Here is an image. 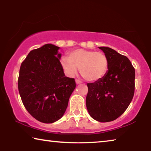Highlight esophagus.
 <instances>
[{
	"label": "esophagus",
	"instance_id": "esophagus-1",
	"mask_svg": "<svg viewBox=\"0 0 151 151\" xmlns=\"http://www.w3.org/2000/svg\"><path fill=\"white\" fill-rule=\"evenodd\" d=\"M75 81H76V83L77 84V85H78V84H81V83H82V82H81V81L78 80V79H76Z\"/></svg>",
	"mask_w": 151,
	"mask_h": 151
}]
</instances>
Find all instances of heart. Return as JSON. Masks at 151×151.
Segmentation results:
<instances>
[{"label": "heart", "instance_id": "b5f03b06", "mask_svg": "<svg viewBox=\"0 0 151 151\" xmlns=\"http://www.w3.org/2000/svg\"><path fill=\"white\" fill-rule=\"evenodd\" d=\"M60 65L68 76H75L78 68L80 74L88 82L101 80L108 70L109 59L103 52L93 50L76 49L68 54V57L60 58Z\"/></svg>", "mask_w": 151, "mask_h": 151}]
</instances>
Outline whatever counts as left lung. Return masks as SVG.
I'll use <instances>...</instances> for the list:
<instances>
[{
	"mask_svg": "<svg viewBox=\"0 0 151 151\" xmlns=\"http://www.w3.org/2000/svg\"><path fill=\"white\" fill-rule=\"evenodd\" d=\"M109 59V70L101 80L87 83L86 105L97 121H112L121 115L134 93L135 70L126 56L112 48L99 47Z\"/></svg>",
	"mask_w": 151,
	"mask_h": 151,
	"instance_id": "8db88e82",
	"label": "left lung"
}]
</instances>
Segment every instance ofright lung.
<instances>
[{
  "label": "right lung",
  "mask_w": 151,
  "mask_h": 151,
  "mask_svg": "<svg viewBox=\"0 0 151 151\" xmlns=\"http://www.w3.org/2000/svg\"><path fill=\"white\" fill-rule=\"evenodd\" d=\"M58 48L47 44L32 50L19 70L18 88L22 103L31 116L44 123L63 116L76 87L75 78L65 75Z\"/></svg>",
  "instance_id": "obj_1"
}]
</instances>
